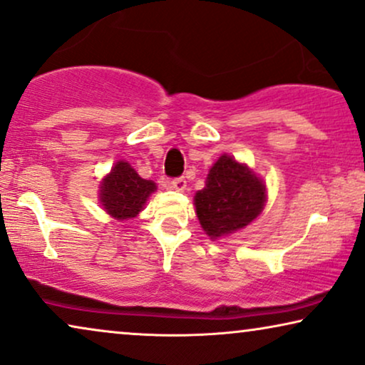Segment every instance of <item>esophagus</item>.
I'll use <instances>...</instances> for the list:
<instances>
[{
	"label": "esophagus",
	"instance_id": "obj_1",
	"mask_svg": "<svg viewBox=\"0 0 365 365\" xmlns=\"http://www.w3.org/2000/svg\"><path fill=\"white\" fill-rule=\"evenodd\" d=\"M170 187H172L173 190H177V192H183L187 188L185 178H175V180H172V182H170Z\"/></svg>",
	"mask_w": 365,
	"mask_h": 365
}]
</instances>
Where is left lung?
Masks as SVG:
<instances>
[{"instance_id": "8db88e82", "label": "left lung", "mask_w": 365, "mask_h": 365, "mask_svg": "<svg viewBox=\"0 0 365 365\" xmlns=\"http://www.w3.org/2000/svg\"><path fill=\"white\" fill-rule=\"evenodd\" d=\"M265 202V183L247 165L222 155L208 172L205 188L195 193V212L207 235L218 239L254 222Z\"/></svg>"}]
</instances>
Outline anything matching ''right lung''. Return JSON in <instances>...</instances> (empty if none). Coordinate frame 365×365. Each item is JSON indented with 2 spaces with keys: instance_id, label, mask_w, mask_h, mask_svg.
Wrapping results in <instances>:
<instances>
[{
  "instance_id": "right-lung-1",
  "label": "right lung",
  "mask_w": 365,
  "mask_h": 365,
  "mask_svg": "<svg viewBox=\"0 0 365 365\" xmlns=\"http://www.w3.org/2000/svg\"><path fill=\"white\" fill-rule=\"evenodd\" d=\"M157 190L152 180H145L128 162L115 163L111 172L101 180L100 202L108 215L116 220H128L137 217L148 197Z\"/></svg>"
}]
</instances>
